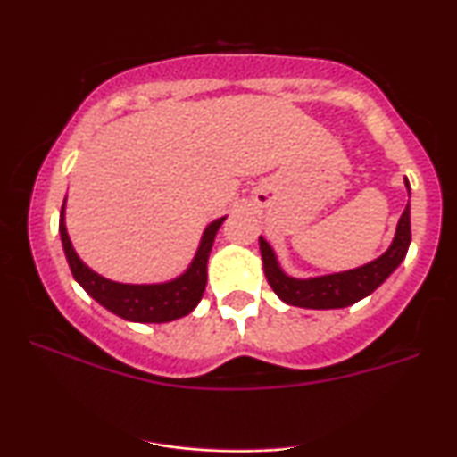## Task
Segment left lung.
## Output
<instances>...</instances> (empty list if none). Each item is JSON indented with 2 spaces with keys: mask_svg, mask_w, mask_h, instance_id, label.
Returning <instances> with one entry per match:
<instances>
[{
  "mask_svg": "<svg viewBox=\"0 0 457 457\" xmlns=\"http://www.w3.org/2000/svg\"><path fill=\"white\" fill-rule=\"evenodd\" d=\"M406 188L411 191L408 180ZM408 245H411V204H406V211L402 212L400 223H397L395 238L380 258L353 270L312 277V279H295L281 270L275 251L260 236L264 275L270 287L283 303L305 309H342L370 296L402 264V260L406 258Z\"/></svg>",
  "mask_w": 457,
  "mask_h": 457,
  "instance_id": "8db88e82",
  "label": "left lung"
}]
</instances>
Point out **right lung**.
Returning a JSON list of instances; mask_svg holds the SVG:
<instances>
[{"label":"right lung","instance_id":"add662e5","mask_svg":"<svg viewBox=\"0 0 457 457\" xmlns=\"http://www.w3.org/2000/svg\"><path fill=\"white\" fill-rule=\"evenodd\" d=\"M64 206L66 199L62 204L60 212V234L62 245H64V253L71 266L72 277H75L79 286L90 295L94 301L101 303L104 309L115 313V316L130 320V322H171L187 313H191L202 301L204 290H206L208 279V255H211L214 236H217L219 228L225 221V217L217 219L204 229L202 243L193 258L191 266L182 272L176 279L167 283H152V286H133V283H118L94 272L90 266L83 264L79 255L72 249L71 238H68L66 223H64Z\"/></svg>","mask_w":457,"mask_h":457}]
</instances>
